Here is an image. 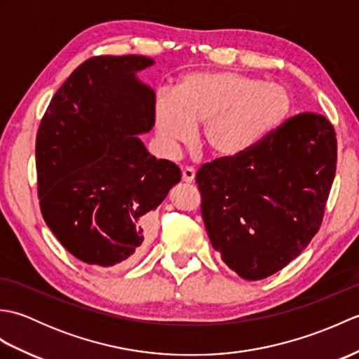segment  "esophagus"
<instances>
[{
	"mask_svg": "<svg viewBox=\"0 0 359 359\" xmlns=\"http://www.w3.org/2000/svg\"><path fill=\"white\" fill-rule=\"evenodd\" d=\"M196 177V170L193 166H185L184 170H182V180L185 182V184H191L194 182Z\"/></svg>",
	"mask_w": 359,
	"mask_h": 359,
	"instance_id": "obj_1",
	"label": "esophagus"
}]
</instances>
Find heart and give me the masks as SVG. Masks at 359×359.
Here are the masks:
<instances>
[{"mask_svg": "<svg viewBox=\"0 0 359 359\" xmlns=\"http://www.w3.org/2000/svg\"><path fill=\"white\" fill-rule=\"evenodd\" d=\"M293 106L290 90L245 74L191 72L174 90L158 93L154 103L156 133L166 151L194 139L211 154L236 157L253 149L287 120Z\"/></svg>", "mask_w": 359, "mask_h": 359, "instance_id": "b5f03b06", "label": "heart"}]
</instances>
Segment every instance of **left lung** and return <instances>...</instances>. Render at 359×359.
<instances>
[{"label": "left lung", "instance_id": "1", "mask_svg": "<svg viewBox=\"0 0 359 359\" xmlns=\"http://www.w3.org/2000/svg\"><path fill=\"white\" fill-rule=\"evenodd\" d=\"M337 151L330 121L302 112L253 149L201 166L208 238L241 278H269L309 245L323 224Z\"/></svg>", "mask_w": 359, "mask_h": 359}]
</instances>
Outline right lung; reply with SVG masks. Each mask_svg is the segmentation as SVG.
Masks as SVG:
<instances>
[{"label":"right lung","instance_id":"1","mask_svg":"<svg viewBox=\"0 0 359 359\" xmlns=\"http://www.w3.org/2000/svg\"><path fill=\"white\" fill-rule=\"evenodd\" d=\"M142 55L86 60L46 109L36 133L38 199L46 224L81 262L123 269L151 236L152 211L180 182L137 135L154 126L156 94L135 74Z\"/></svg>","mask_w":359,"mask_h":359}]
</instances>
